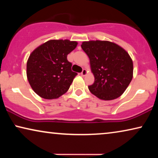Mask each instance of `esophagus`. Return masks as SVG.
<instances>
[{
    "instance_id": "obj_1",
    "label": "esophagus",
    "mask_w": 158,
    "mask_h": 158,
    "mask_svg": "<svg viewBox=\"0 0 158 158\" xmlns=\"http://www.w3.org/2000/svg\"><path fill=\"white\" fill-rule=\"evenodd\" d=\"M87 73H88V71L85 70V69H83V71H82V73H81V75L82 76H85V75H87Z\"/></svg>"
}]
</instances>
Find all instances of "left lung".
Listing matches in <instances>:
<instances>
[{
  "mask_svg": "<svg viewBox=\"0 0 158 158\" xmlns=\"http://www.w3.org/2000/svg\"><path fill=\"white\" fill-rule=\"evenodd\" d=\"M81 47L89 57L95 77L94 84L88 86L91 94L105 101L122 96L133 77V62L128 52L109 41L83 42Z\"/></svg>",
  "mask_w": 158,
  "mask_h": 158,
  "instance_id": "1",
  "label": "left lung"
}]
</instances>
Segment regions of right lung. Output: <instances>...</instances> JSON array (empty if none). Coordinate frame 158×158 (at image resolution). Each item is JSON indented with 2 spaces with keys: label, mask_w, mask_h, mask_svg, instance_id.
Segmentation results:
<instances>
[{
  "label": "right lung",
  "mask_w": 158,
  "mask_h": 158,
  "mask_svg": "<svg viewBox=\"0 0 158 158\" xmlns=\"http://www.w3.org/2000/svg\"><path fill=\"white\" fill-rule=\"evenodd\" d=\"M77 42L51 40L30 54L27 63L28 81L34 92L44 99L59 98L68 91L77 73L71 70L67 57Z\"/></svg>",
  "instance_id": "right-lung-1"
}]
</instances>
